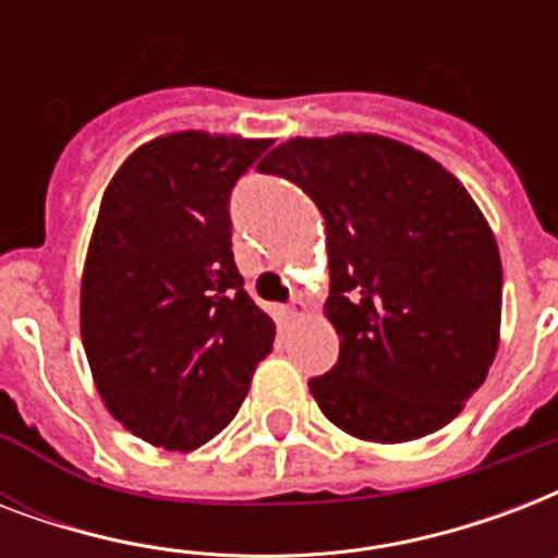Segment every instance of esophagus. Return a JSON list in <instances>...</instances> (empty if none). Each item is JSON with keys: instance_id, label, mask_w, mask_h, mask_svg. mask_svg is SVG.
<instances>
[{"instance_id": "34e87169", "label": "esophagus", "mask_w": 558, "mask_h": 558, "mask_svg": "<svg viewBox=\"0 0 558 558\" xmlns=\"http://www.w3.org/2000/svg\"><path fill=\"white\" fill-rule=\"evenodd\" d=\"M306 313H310V306H306L304 298H295V301H292V304L287 306V318H289V322H295V318H304Z\"/></svg>"}]
</instances>
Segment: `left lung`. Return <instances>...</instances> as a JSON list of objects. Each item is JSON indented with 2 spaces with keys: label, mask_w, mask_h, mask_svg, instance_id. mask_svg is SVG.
I'll list each match as a JSON object with an SVG mask.
<instances>
[{
  "label": "left lung",
  "mask_w": 558,
  "mask_h": 558,
  "mask_svg": "<svg viewBox=\"0 0 558 558\" xmlns=\"http://www.w3.org/2000/svg\"><path fill=\"white\" fill-rule=\"evenodd\" d=\"M263 173L327 226L339 362L310 379L332 425L367 442L434 434L484 385L501 339V254L469 191L432 156L373 133L289 138Z\"/></svg>",
  "instance_id": "left-lung-1"
}]
</instances>
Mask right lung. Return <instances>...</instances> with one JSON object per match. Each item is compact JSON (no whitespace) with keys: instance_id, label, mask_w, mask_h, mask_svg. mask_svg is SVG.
<instances>
[{"instance_id":"1","label":"right lung","mask_w":558,"mask_h":558,"mask_svg":"<svg viewBox=\"0 0 558 558\" xmlns=\"http://www.w3.org/2000/svg\"><path fill=\"white\" fill-rule=\"evenodd\" d=\"M269 138L182 130L142 144L100 199L81 280V339L104 405L168 451L217 437L271 353L243 289L228 196Z\"/></svg>"}]
</instances>
